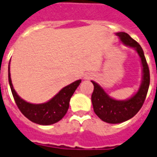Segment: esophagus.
<instances>
[{
    "label": "esophagus",
    "mask_w": 157,
    "mask_h": 157,
    "mask_svg": "<svg viewBox=\"0 0 157 157\" xmlns=\"http://www.w3.org/2000/svg\"><path fill=\"white\" fill-rule=\"evenodd\" d=\"M92 76H93V75H92V74H88V75H86L85 78L87 79V80H89V79H92Z\"/></svg>",
    "instance_id": "obj_1"
}]
</instances>
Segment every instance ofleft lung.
I'll use <instances>...</instances> for the list:
<instances>
[{
    "label": "left lung",
    "instance_id": "1",
    "mask_svg": "<svg viewBox=\"0 0 157 157\" xmlns=\"http://www.w3.org/2000/svg\"><path fill=\"white\" fill-rule=\"evenodd\" d=\"M117 35L125 45L135 48L137 51L141 59L143 76L138 92L131 98L125 101L110 98L98 83L92 81L94 86L92 94L93 110L100 119L109 124H119L133 118L143 106L150 86V71L141 46L126 33H118Z\"/></svg>",
    "mask_w": 157,
    "mask_h": 157
}]
</instances>
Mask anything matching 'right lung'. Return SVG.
<instances>
[{"label":"right lung","mask_w":157,"mask_h":157,"mask_svg":"<svg viewBox=\"0 0 157 157\" xmlns=\"http://www.w3.org/2000/svg\"><path fill=\"white\" fill-rule=\"evenodd\" d=\"M8 81L16 104L26 118L30 121L41 125H49L57 123L65 115L69 109L70 100L82 80L75 81L61 89L51 100L41 104H33L26 102L19 97L12 86L8 66Z\"/></svg>","instance_id":"add662e5"}]
</instances>
